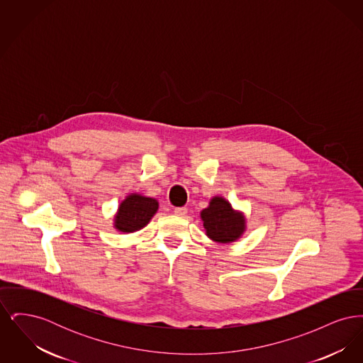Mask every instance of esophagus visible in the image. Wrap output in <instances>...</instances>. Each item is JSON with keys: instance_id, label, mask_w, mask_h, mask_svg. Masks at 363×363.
<instances>
[{"instance_id": "esophagus-1", "label": "esophagus", "mask_w": 363, "mask_h": 363, "mask_svg": "<svg viewBox=\"0 0 363 363\" xmlns=\"http://www.w3.org/2000/svg\"><path fill=\"white\" fill-rule=\"evenodd\" d=\"M186 212H188V208H174V215H177V216H185Z\"/></svg>"}]
</instances>
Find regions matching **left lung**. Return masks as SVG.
<instances>
[{"label": "left lung", "mask_w": 363, "mask_h": 363, "mask_svg": "<svg viewBox=\"0 0 363 363\" xmlns=\"http://www.w3.org/2000/svg\"><path fill=\"white\" fill-rule=\"evenodd\" d=\"M208 238L219 245L238 241L246 231V218L223 196H213L207 208L200 212Z\"/></svg>", "instance_id": "left-lung-1"}]
</instances>
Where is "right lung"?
I'll return each mask as SVG.
<instances>
[{
    "instance_id": "obj_1",
    "label": "right lung",
    "mask_w": 363,
    "mask_h": 363,
    "mask_svg": "<svg viewBox=\"0 0 363 363\" xmlns=\"http://www.w3.org/2000/svg\"><path fill=\"white\" fill-rule=\"evenodd\" d=\"M157 209L159 203L154 197L136 191L129 193L118 206L113 218V227L123 234L136 233L151 222Z\"/></svg>"
}]
</instances>
